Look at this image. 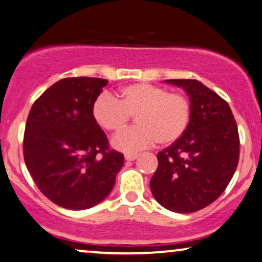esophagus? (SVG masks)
Listing matches in <instances>:
<instances>
[{
	"label": "esophagus",
	"mask_w": 262,
	"mask_h": 262,
	"mask_svg": "<svg viewBox=\"0 0 262 262\" xmlns=\"http://www.w3.org/2000/svg\"><path fill=\"white\" fill-rule=\"evenodd\" d=\"M138 156H139L138 154H125L124 158H125V161H134V160H137Z\"/></svg>",
	"instance_id": "esophagus-1"
}]
</instances>
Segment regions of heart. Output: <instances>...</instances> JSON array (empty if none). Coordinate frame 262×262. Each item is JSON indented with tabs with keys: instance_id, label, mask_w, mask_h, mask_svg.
<instances>
[{
	"instance_id": "b5f03b06",
	"label": "heart",
	"mask_w": 262,
	"mask_h": 262,
	"mask_svg": "<svg viewBox=\"0 0 262 262\" xmlns=\"http://www.w3.org/2000/svg\"><path fill=\"white\" fill-rule=\"evenodd\" d=\"M92 112L95 122L107 132L121 130L134 116L138 125L112 139L115 148L134 154L155 141L162 146L178 141L190 124L192 106L186 95L169 93L157 85L137 83L122 88L117 100L108 94L99 95Z\"/></svg>"
}]
</instances>
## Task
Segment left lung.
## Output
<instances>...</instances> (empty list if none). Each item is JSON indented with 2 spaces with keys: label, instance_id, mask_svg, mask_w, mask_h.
Segmentation results:
<instances>
[{
  "label": "left lung",
  "instance_id": "8db88e82",
  "mask_svg": "<svg viewBox=\"0 0 262 262\" xmlns=\"http://www.w3.org/2000/svg\"><path fill=\"white\" fill-rule=\"evenodd\" d=\"M185 89L192 116L185 134L160 151L150 181L165 209L193 213L213 203L227 187L239 160V135L227 101L197 79H165Z\"/></svg>",
  "mask_w": 262,
  "mask_h": 262
}]
</instances>
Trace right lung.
Returning a JSON list of instances; mask_svg holds the SVG:
<instances>
[{"label": "right lung", "mask_w": 262, "mask_h": 262, "mask_svg": "<svg viewBox=\"0 0 262 262\" xmlns=\"http://www.w3.org/2000/svg\"><path fill=\"white\" fill-rule=\"evenodd\" d=\"M107 79L68 77L34 102L25 125L24 160L38 190L71 210L94 207L115 186L124 156L111 150L92 107Z\"/></svg>", "instance_id": "right-lung-1"}]
</instances>
